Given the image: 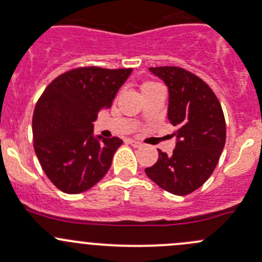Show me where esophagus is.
Instances as JSON below:
<instances>
[{"label": "esophagus", "mask_w": 262, "mask_h": 262, "mask_svg": "<svg viewBox=\"0 0 262 262\" xmlns=\"http://www.w3.org/2000/svg\"><path fill=\"white\" fill-rule=\"evenodd\" d=\"M128 143L130 144V146H133V147H136V148H138V147H141V146H142V143H139V142L134 141V139H129Z\"/></svg>", "instance_id": "34e87169"}]
</instances>
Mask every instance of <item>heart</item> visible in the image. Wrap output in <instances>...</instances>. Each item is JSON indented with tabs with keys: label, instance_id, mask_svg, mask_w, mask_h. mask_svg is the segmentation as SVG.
<instances>
[{
	"label": "heart",
	"instance_id": "b5f03b06",
	"mask_svg": "<svg viewBox=\"0 0 262 262\" xmlns=\"http://www.w3.org/2000/svg\"><path fill=\"white\" fill-rule=\"evenodd\" d=\"M153 84H157V83H153V82H144V83L142 84V90H143V89H147V87L153 86Z\"/></svg>",
	"mask_w": 262,
	"mask_h": 262
}]
</instances>
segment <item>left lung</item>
<instances>
[{
  "label": "left lung",
  "mask_w": 262,
  "mask_h": 262,
  "mask_svg": "<svg viewBox=\"0 0 262 262\" xmlns=\"http://www.w3.org/2000/svg\"><path fill=\"white\" fill-rule=\"evenodd\" d=\"M168 89L167 118L176 130L172 155L158 150L146 168L148 178L166 191L187 195L213 173L226 144V120L213 90L202 78L180 67H150Z\"/></svg>",
  "instance_id": "obj_1"
}]
</instances>
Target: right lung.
<instances>
[{"instance_id":"obj_1","label":"right lung","mask_w":262,"mask_h":262,"mask_svg":"<svg viewBox=\"0 0 262 262\" xmlns=\"http://www.w3.org/2000/svg\"><path fill=\"white\" fill-rule=\"evenodd\" d=\"M132 71L75 68L50 82L36 102L34 149L46 175L60 191H86L109 171L123 141L95 137L92 123L100 110L112 106Z\"/></svg>"}]
</instances>
